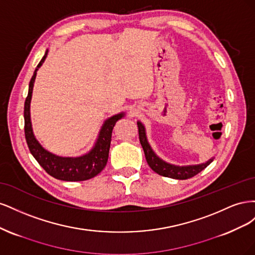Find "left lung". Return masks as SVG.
<instances>
[{"label":"left lung","instance_id":"left-lung-1","mask_svg":"<svg viewBox=\"0 0 255 255\" xmlns=\"http://www.w3.org/2000/svg\"><path fill=\"white\" fill-rule=\"evenodd\" d=\"M137 126H138V135H139V140L144 152L146 163H148V165L151 167V169L154 172L158 173L159 175L171 177V179H176V180H187L192 176L197 175L199 172H201L204 168H206L213 161V159H210L205 164L197 165V166H187V167H179V166L167 164L165 161L159 159L152 151L151 146L149 145L148 141H146L143 126L140 122H137Z\"/></svg>","mask_w":255,"mask_h":255}]
</instances>
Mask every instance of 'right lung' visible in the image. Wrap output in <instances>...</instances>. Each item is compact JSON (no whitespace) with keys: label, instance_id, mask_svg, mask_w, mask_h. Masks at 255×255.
<instances>
[{"label":"right lung","instance_id":"right-lung-1","mask_svg":"<svg viewBox=\"0 0 255 255\" xmlns=\"http://www.w3.org/2000/svg\"><path fill=\"white\" fill-rule=\"evenodd\" d=\"M48 55V51L45 52L44 56L38 64L36 70L30 79L28 95L25 99L24 103V134L28 149L32 155L38 161L45 171L51 176L55 177L61 181H86L96 176L101 172L106 166L107 158H109L112 132L113 128L119 119L123 117V114L113 116L112 118L107 119L100 130L97 142L91 151L81 157H60L54 154L45 151L42 146L36 140L33 134L32 125H30V116H29V104L32 99L33 86L36 78V73Z\"/></svg>","mask_w":255,"mask_h":255}]
</instances>
